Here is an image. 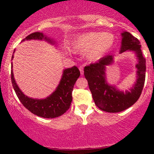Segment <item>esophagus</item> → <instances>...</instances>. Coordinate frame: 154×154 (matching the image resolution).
I'll use <instances>...</instances> for the list:
<instances>
[{"label":"esophagus","mask_w":154,"mask_h":154,"mask_svg":"<svg viewBox=\"0 0 154 154\" xmlns=\"http://www.w3.org/2000/svg\"><path fill=\"white\" fill-rule=\"evenodd\" d=\"M79 70H80L81 75H83V68L82 67V66H80V67H79Z\"/></svg>","instance_id":"34e87169"}]
</instances>
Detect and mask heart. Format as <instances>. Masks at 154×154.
Returning a JSON list of instances; mask_svg holds the SVG:
<instances>
[{"label": "heart", "instance_id": "1", "mask_svg": "<svg viewBox=\"0 0 154 154\" xmlns=\"http://www.w3.org/2000/svg\"><path fill=\"white\" fill-rule=\"evenodd\" d=\"M115 43V37L109 32L92 31L80 34L71 44L74 51L87 52V57L91 60H97L106 54Z\"/></svg>", "mask_w": 154, "mask_h": 154}]
</instances>
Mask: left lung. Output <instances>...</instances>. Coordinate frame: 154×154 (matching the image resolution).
I'll return each instance as SVG.
<instances>
[{"instance_id": "8db88e82", "label": "left lung", "mask_w": 154, "mask_h": 154, "mask_svg": "<svg viewBox=\"0 0 154 154\" xmlns=\"http://www.w3.org/2000/svg\"><path fill=\"white\" fill-rule=\"evenodd\" d=\"M122 40L120 54L127 51L136 53L138 57L136 82L129 91L117 89L116 86L108 84L106 78V67L114 62L113 55H107L98 62L84 68V76L88 80L89 89L96 106L107 112L124 111L134 104L142 94L145 80L146 60L142 55L140 42L128 32L122 33Z\"/></svg>"}]
</instances>
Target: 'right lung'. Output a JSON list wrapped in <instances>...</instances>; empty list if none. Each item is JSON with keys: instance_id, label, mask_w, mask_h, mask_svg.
Here are the masks:
<instances>
[{"instance_id": "add662e5", "label": "right lung", "mask_w": 154, "mask_h": 154, "mask_svg": "<svg viewBox=\"0 0 154 154\" xmlns=\"http://www.w3.org/2000/svg\"><path fill=\"white\" fill-rule=\"evenodd\" d=\"M31 39L45 40L51 44H55L53 40L45 36L42 32H39L29 34L23 41ZM13 53H15V51ZM12 58L13 55L12 60ZM11 68V80L15 94L21 103L29 112L39 117L54 119L63 115L69 109L72 101L73 88L77 78L80 75V72L77 67L73 66L72 68L65 69L60 84L49 97L45 99H33L26 96L15 83L12 71V63Z\"/></svg>"}]
</instances>
